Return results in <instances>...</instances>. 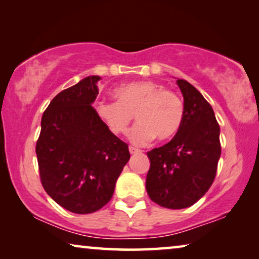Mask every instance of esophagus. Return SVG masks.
Masks as SVG:
<instances>
[{
	"label": "esophagus",
	"mask_w": 259,
	"mask_h": 259,
	"mask_svg": "<svg viewBox=\"0 0 259 259\" xmlns=\"http://www.w3.org/2000/svg\"><path fill=\"white\" fill-rule=\"evenodd\" d=\"M129 151L130 154H137V152H140L137 148H134V147H129Z\"/></svg>",
	"instance_id": "1"
}]
</instances>
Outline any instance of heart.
Wrapping results in <instances>:
<instances>
[{"label": "heart", "mask_w": 259, "mask_h": 259, "mask_svg": "<svg viewBox=\"0 0 259 259\" xmlns=\"http://www.w3.org/2000/svg\"><path fill=\"white\" fill-rule=\"evenodd\" d=\"M114 96L117 102H97L95 110L115 134H125L136 116L138 122L128 135L134 144H148L155 137L167 141L180 131L184 119L183 102L164 85L151 81L131 82L116 88Z\"/></svg>", "instance_id": "1"}]
</instances>
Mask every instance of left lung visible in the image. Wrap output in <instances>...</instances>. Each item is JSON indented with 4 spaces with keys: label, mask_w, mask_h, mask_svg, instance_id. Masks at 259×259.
<instances>
[{
    "label": "left lung",
    "mask_w": 259,
    "mask_h": 259,
    "mask_svg": "<svg viewBox=\"0 0 259 259\" xmlns=\"http://www.w3.org/2000/svg\"><path fill=\"white\" fill-rule=\"evenodd\" d=\"M176 83L184 98L183 123L169 143L148 152L145 181L151 201L167 209H184L202 198L221 157V130L212 108L190 83Z\"/></svg>",
    "instance_id": "1"
}]
</instances>
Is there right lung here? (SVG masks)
<instances>
[{
    "mask_svg": "<svg viewBox=\"0 0 259 259\" xmlns=\"http://www.w3.org/2000/svg\"><path fill=\"white\" fill-rule=\"evenodd\" d=\"M100 76L57 94L43 112L36 143L43 188L62 207L92 213L110 201L128 163V144L102 121L93 103Z\"/></svg>",
    "mask_w": 259,
    "mask_h": 259,
    "instance_id": "obj_1",
    "label": "right lung"
}]
</instances>
